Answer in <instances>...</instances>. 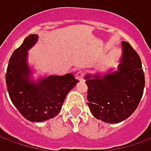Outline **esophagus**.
I'll return each instance as SVG.
<instances>
[{
    "label": "esophagus",
    "mask_w": 151,
    "mask_h": 151,
    "mask_svg": "<svg viewBox=\"0 0 151 151\" xmlns=\"http://www.w3.org/2000/svg\"><path fill=\"white\" fill-rule=\"evenodd\" d=\"M76 78L78 79V81L80 82H82L84 80V73L82 71H78V72L77 73V74H76Z\"/></svg>",
    "instance_id": "esophagus-1"
}]
</instances>
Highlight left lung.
<instances>
[{
    "mask_svg": "<svg viewBox=\"0 0 151 151\" xmlns=\"http://www.w3.org/2000/svg\"><path fill=\"white\" fill-rule=\"evenodd\" d=\"M121 45L117 70L103 76H85L89 108L96 119L105 123H120L129 117L139 104L145 87L140 56L128 42L122 41Z\"/></svg>",
    "mask_w": 151,
    "mask_h": 151,
    "instance_id": "obj_1",
    "label": "left lung"
}]
</instances>
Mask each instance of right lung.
<instances>
[{
    "label": "right lung",
    "instance_id": "right-lung-1",
    "mask_svg": "<svg viewBox=\"0 0 151 151\" xmlns=\"http://www.w3.org/2000/svg\"><path fill=\"white\" fill-rule=\"evenodd\" d=\"M38 35H30L9 60L5 75L6 86L13 104L31 122H42L58 115L66 95L78 81L73 73L31 78L28 51L38 41Z\"/></svg>",
    "mask_w": 151,
    "mask_h": 151
}]
</instances>
